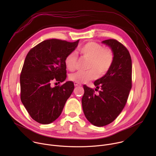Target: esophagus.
Wrapping results in <instances>:
<instances>
[{"mask_svg": "<svg viewBox=\"0 0 156 156\" xmlns=\"http://www.w3.org/2000/svg\"><path fill=\"white\" fill-rule=\"evenodd\" d=\"M74 85L75 86H81V84L78 83H76V82H74Z\"/></svg>", "mask_w": 156, "mask_h": 156, "instance_id": "1", "label": "esophagus"}]
</instances>
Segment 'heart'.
I'll return each mask as SVG.
<instances>
[{
  "label": "heart",
  "mask_w": 156,
  "mask_h": 156,
  "mask_svg": "<svg viewBox=\"0 0 156 156\" xmlns=\"http://www.w3.org/2000/svg\"><path fill=\"white\" fill-rule=\"evenodd\" d=\"M81 56L89 60L86 72H78L70 75L69 79L78 83H86L93 80L98 76L105 75L112 66L114 60V54L110 48H104L101 44L94 41H90L79 49ZM78 58L75 52L67 54L65 58V65L70 71L76 69Z\"/></svg>",
  "instance_id": "obj_1"
}]
</instances>
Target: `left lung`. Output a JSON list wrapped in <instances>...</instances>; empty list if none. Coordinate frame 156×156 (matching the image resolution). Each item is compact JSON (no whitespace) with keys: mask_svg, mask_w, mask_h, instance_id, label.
<instances>
[{"mask_svg":"<svg viewBox=\"0 0 156 156\" xmlns=\"http://www.w3.org/2000/svg\"><path fill=\"white\" fill-rule=\"evenodd\" d=\"M112 49L114 60L108 72L94 81L92 88L83 85L82 107L86 118L93 125L103 126L114 122L123 109L132 87V62L128 50L114 39L102 41Z\"/></svg>","mask_w":156,"mask_h":156,"instance_id":"8db88e82","label":"left lung"}]
</instances>
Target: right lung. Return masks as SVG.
Instances as JSON below:
<instances>
[{"label":"right lung","instance_id":"obj_1","mask_svg":"<svg viewBox=\"0 0 156 156\" xmlns=\"http://www.w3.org/2000/svg\"><path fill=\"white\" fill-rule=\"evenodd\" d=\"M79 41L45 40L27 55L20 78V99L36 122L49 124L55 120L73 93L74 84L72 81L54 87L52 83H62L66 79L65 58L75 49Z\"/></svg>","mask_w":156,"mask_h":156}]
</instances>
